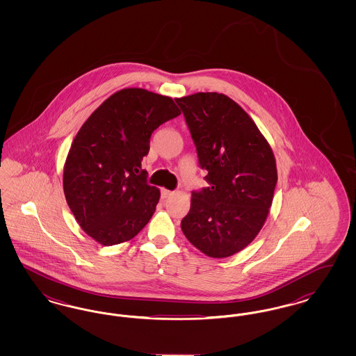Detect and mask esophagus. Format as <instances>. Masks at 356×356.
I'll use <instances>...</instances> for the list:
<instances>
[{
  "label": "esophagus",
  "instance_id": "obj_1",
  "mask_svg": "<svg viewBox=\"0 0 356 356\" xmlns=\"http://www.w3.org/2000/svg\"><path fill=\"white\" fill-rule=\"evenodd\" d=\"M161 195H163L164 199H168V197H170V196L173 195V192L168 191V189H161Z\"/></svg>",
  "mask_w": 356,
  "mask_h": 356
}]
</instances>
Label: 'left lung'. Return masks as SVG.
I'll return each mask as SVG.
<instances>
[{
    "mask_svg": "<svg viewBox=\"0 0 356 356\" xmlns=\"http://www.w3.org/2000/svg\"><path fill=\"white\" fill-rule=\"evenodd\" d=\"M175 100L209 183L192 193L183 234L209 257L232 256L254 240L268 216L277 183L271 145L248 113L222 93Z\"/></svg>",
    "mask_w": 356,
    "mask_h": 356,
    "instance_id": "obj_1",
    "label": "left lung"
}]
</instances>
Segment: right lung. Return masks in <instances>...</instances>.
<instances>
[{
    "mask_svg": "<svg viewBox=\"0 0 356 356\" xmlns=\"http://www.w3.org/2000/svg\"><path fill=\"white\" fill-rule=\"evenodd\" d=\"M180 115L168 96L141 88L113 93L88 118L64 165V193L86 235L102 245L128 241L151 220L160 189L141 170L149 138Z\"/></svg>",
    "mask_w": 356,
    "mask_h": 356,
    "instance_id": "obj_1",
    "label": "right lung"
}]
</instances>
